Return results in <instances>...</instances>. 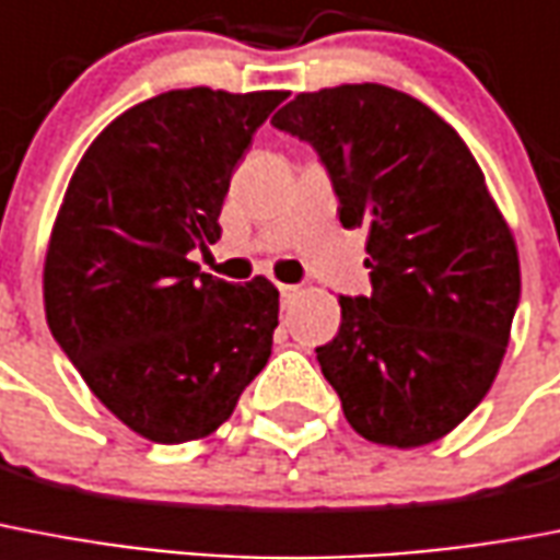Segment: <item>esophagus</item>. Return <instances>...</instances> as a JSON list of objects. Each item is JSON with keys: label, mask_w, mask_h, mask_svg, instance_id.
<instances>
[{"label": "esophagus", "mask_w": 560, "mask_h": 560, "mask_svg": "<svg viewBox=\"0 0 560 560\" xmlns=\"http://www.w3.org/2000/svg\"><path fill=\"white\" fill-rule=\"evenodd\" d=\"M277 289H280V298H283V301H292L294 294H298V285H277Z\"/></svg>", "instance_id": "esophagus-1"}]
</instances>
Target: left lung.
Here are the masks:
<instances>
[{"mask_svg":"<svg viewBox=\"0 0 560 560\" xmlns=\"http://www.w3.org/2000/svg\"><path fill=\"white\" fill-rule=\"evenodd\" d=\"M315 147L343 228L366 231L370 298H341L317 364L364 440L419 448L480 405L506 355L521 259L457 129L382 83L303 92L271 118Z\"/></svg>","mask_w":560,"mask_h":560,"instance_id":"obj_1","label":"left lung"}]
</instances>
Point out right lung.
<instances>
[{"instance_id":"obj_1","label":"right lung","mask_w":560,"mask_h":560,"mask_svg":"<svg viewBox=\"0 0 560 560\" xmlns=\"http://www.w3.org/2000/svg\"><path fill=\"white\" fill-rule=\"evenodd\" d=\"M285 95L150 97L92 141L62 196L43 271L48 329L144 440L213 433L271 355L275 283H225L190 254L219 240L236 161Z\"/></svg>"}]
</instances>
